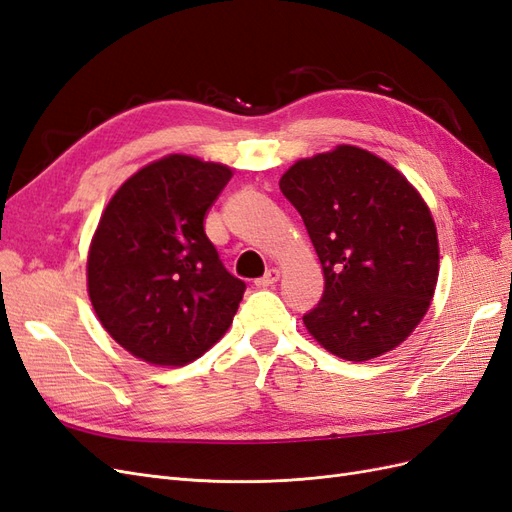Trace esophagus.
<instances>
[{
	"mask_svg": "<svg viewBox=\"0 0 512 512\" xmlns=\"http://www.w3.org/2000/svg\"><path fill=\"white\" fill-rule=\"evenodd\" d=\"M277 280H280V271H277V269H269L265 275L258 277V280L254 282V286H256V288H269V286H273Z\"/></svg>",
	"mask_w": 512,
	"mask_h": 512,
	"instance_id": "34e87169",
	"label": "esophagus"
}]
</instances>
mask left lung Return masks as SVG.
Returning a JSON list of instances; mask_svg holds the SVG:
<instances>
[{
	"label": "left lung",
	"mask_w": 512,
	"mask_h": 512,
	"mask_svg": "<svg viewBox=\"0 0 512 512\" xmlns=\"http://www.w3.org/2000/svg\"><path fill=\"white\" fill-rule=\"evenodd\" d=\"M280 190L301 213L324 273L322 297L303 316L307 331L346 361L399 346L438 282V232L421 194L350 145L299 160Z\"/></svg>",
	"instance_id": "obj_1"
}]
</instances>
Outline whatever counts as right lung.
Returning a JSON list of instances; mask_svg holds the SVG:
<instances>
[{
	"label": "right lung",
	"instance_id": "right-lung-1",
	"mask_svg": "<svg viewBox=\"0 0 512 512\" xmlns=\"http://www.w3.org/2000/svg\"><path fill=\"white\" fill-rule=\"evenodd\" d=\"M228 166L168 156L138 170L104 209L87 258L102 327L153 365H185L230 327L245 282L226 271L205 215Z\"/></svg>",
	"mask_w": 512,
	"mask_h": 512
}]
</instances>
